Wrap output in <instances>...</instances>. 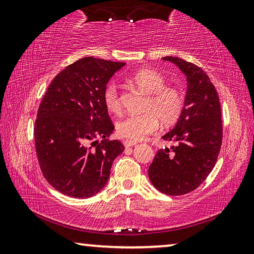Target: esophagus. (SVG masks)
Masks as SVG:
<instances>
[{
    "instance_id": "obj_1",
    "label": "esophagus",
    "mask_w": 254,
    "mask_h": 254,
    "mask_svg": "<svg viewBox=\"0 0 254 254\" xmlns=\"http://www.w3.org/2000/svg\"><path fill=\"white\" fill-rule=\"evenodd\" d=\"M123 144H124V147H126V148H130V147H132V145L136 144V141L126 140V141H124V142H123Z\"/></svg>"
}]
</instances>
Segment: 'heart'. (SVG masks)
Here are the masks:
<instances>
[{"label":"heart","instance_id":"heart-1","mask_svg":"<svg viewBox=\"0 0 254 254\" xmlns=\"http://www.w3.org/2000/svg\"><path fill=\"white\" fill-rule=\"evenodd\" d=\"M130 79L141 91L148 94L145 112L120 120L117 123L118 135L133 141L141 140L157 130L159 121L165 127L173 126L178 121L185 110L184 93L178 87L167 86L165 76L150 68L135 71ZM103 102L111 113L119 114L121 112V96L115 81L105 86Z\"/></svg>","mask_w":254,"mask_h":254}]
</instances>
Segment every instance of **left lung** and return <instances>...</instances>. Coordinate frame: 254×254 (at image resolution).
<instances>
[{"label": "left lung", "instance_id": "obj_1", "mask_svg": "<svg viewBox=\"0 0 254 254\" xmlns=\"http://www.w3.org/2000/svg\"><path fill=\"white\" fill-rule=\"evenodd\" d=\"M163 60L180 68L188 86L183 115L162 136L174 145L159 150L148 174L159 191L179 196L203 184L216 163L223 139L221 104L216 88L200 67L170 56Z\"/></svg>", "mask_w": 254, "mask_h": 254}]
</instances>
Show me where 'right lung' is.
<instances>
[{
	"instance_id": "add662e5",
	"label": "right lung",
	"mask_w": 254,
	"mask_h": 254,
	"mask_svg": "<svg viewBox=\"0 0 254 254\" xmlns=\"http://www.w3.org/2000/svg\"><path fill=\"white\" fill-rule=\"evenodd\" d=\"M126 64L85 57L51 81L34 123V144L42 175L62 194L88 198L105 186L121 141L103 102L112 76ZM101 137L98 143L95 139Z\"/></svg>"
}]
</instances>
